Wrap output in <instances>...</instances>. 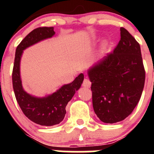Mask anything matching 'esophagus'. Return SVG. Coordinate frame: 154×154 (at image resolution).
Listing matches in <instances>:
<instances>
[{
	"instance_id": "34e87169",
	"label": "esophagus",
	"mask_w": 154,
	"mask_h": 154,
	"mask_svg": "<svg viewBox=\"0 0 154 154\" xmlns=\"http://www.w3.org/2000/svg\"><path fill=\"white\" fill-rule=\"evenodd\" d=\"M82 86L85 87V88H90L91 86V82L89 81L88 79H85L82 82Z\"/></svg>"
}]
</instances>
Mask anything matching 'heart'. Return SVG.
I'll return each mask as SVG.
<instances>
[{
	"instance_id": "obj_1",
	"label": "heart",
	"mask_w": 154,
	"mask_h": 154,
	"mask_svg": "<svg viewBox=\"0 0 154 154\" xmlns=\"http://www.w3.org/2000/svg\"><path fill=\"white\" fill-rule=\"evenodd\" d=\"M106 47V43H103V48H105Z\"/></svg>"
}]
</instances>
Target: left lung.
I'll return each mask as SVG.
<instances>
[{
  "mask_svg": "<svg viewBox=\"0 0 154 154\" xmlns=\"http://www.w3.org/2000/svg\"><path fill=\"white\" fill-rule=\"evenodd\" d=\"M113 52L88 70L94 112L105 123L123 120L137 106L143 90L145 70L140 46L124 28Z\"/></svg>",
  "mask_w": 154,
  "mask_h": 154,
  "instance_id": "1",
  "label": "left lung"
}]
</instances>
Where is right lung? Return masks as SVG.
Instances as JSON below:
<instances>
[{"label":"right lung","mask_w":154,"mask_h":154,"mask_svg":"<svg viewBox=\"0 0 154 154\" xmlns=\"http://www.w3.org/2000/svg\"><path fill=\"white\" fill-rule=\"evenodd\" d=\"M55 34L53 27L38 28L31 31L16 48L12 72L13 89L17 103L30 120L41 126H54L63 120L66 113L65 107L84 80V75L81 73L72 82L63 85L56 92L44 97L32 96L24 89L20 72L23 51L41 41L52 38Z\"/></svg>","instance_id":"add662e5"}]
</instances>
